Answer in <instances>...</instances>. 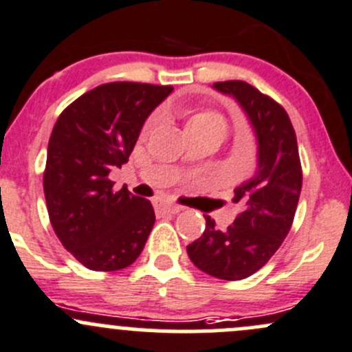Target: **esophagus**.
I'll return each instance as SVG.
<instances>
[{
	"mask_svg": "<svg viewBox=\"0 0 352 352\" xmlns=\"http://www.w3.org/2000/svg\"><path fill=\"white\" fill-rule=\"evenodd\" d=\"M153 206H155L156 212H170V214H177V212H179L180 209H182V208H180V206L172 204V202L165 201V199H162V197L155 199Z\"/></svg>",
	"mask_w": 352,
	"mask_h": 352,
	"instance_id": "1",
	"label": "esophagus"
}]
</instances>
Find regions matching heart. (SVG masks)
<instances>
[{
	"label": "heart",
	"instance_id": "heart-1",
	"mask_svg": "<svg viewBox=\"0 0 352 352\" xmlns=\"http://www.w3.org/2000/svg\"><path fill=\"white\" fill-rule=\"evenodd\" d=\"M197 117H202V119H211V120H216V122H219V124H223V126H225V120H223L221 117L218 116V113H211V112L199 113V116L194 117V119H197Z\"/></svg>",
	"mask_w": 352,
	"mask_h": 352
}]
</instances>
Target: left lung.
Returning a JSON list of instances; mask_svg holds the SVG:
<instances>
[{
	"instance_id": "1",
	"label": "left lung",
	"mask_w": 352,
	"mask_h": 352,
	"mask_svg": "<svg viewBox=\"0 0 352 352\" xmlns=\"http://www.w3.org/2000/svg\"><path fill=\"white\" fill-rule=\"evenodd\" d=\"M235 98L257 140V168L235 187L240 212L226 230L206 218L201 239L187 245L192 264L212 278L239 281L257 272L289 233L301 192V165L296 134L286 110L255 87L240 80L212 85Z\"/></svg>"
}]
</instances>
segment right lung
<instances>
[{
    "label": "right lung",
    "mask_w": 352,
    "mask_h": 352,
    "mask_svg": "<svg viewBox=\"0 0 352 352\" xmlns=\"http://www.w3.org/2000/svg\"><path fill=\"white\" fill-rule=\"evenodd\" d=\"M172 87L113 81L87 91L63 110L52 129L44 194L56 235L91 271H119L143 252L155 225L153 206L109 173L134 150L150 113Z\"/></svg>",
    "instance_id": "1"
}]
</instances>
